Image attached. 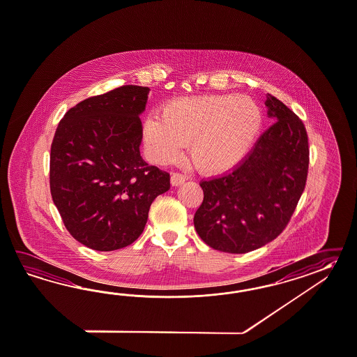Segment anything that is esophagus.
I'll use <instances>...</instances> for the list:
<instances>
[{"instance_id": "1", "label": "esophagus", "mask_w": 357, "mask_h": 357, "mask_svg": "<svg viewBox=\"0 0 357 357\" xmlns=\"http://www.w3.org/2000/svg\"><path fill=\"white\" fill-rule=\"evenodd\" d=\"M185 180H186V177L181 174H172L171 176V185L172 186H180V185H183L185 183Z\"/></svg>"}]
</instances>
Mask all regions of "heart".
<instances>
[{
    "label": "heart",
    "mask_w": 357,
    "mask_h": 357,
    "mask_svg": "<svg viewBox=\"0 0 357 357\" xmlns=\"http://www.w3.org/2000/svg\"><path fill=\"white\" fill-rule=\"evenodd\" d=\"M263 124L252 98L208 94L167 102L160 118L150 115L144 126L147 156L156 165H169L183 155L189 142L192 163L206 174H224L250 153Z\"/></svg>",
    "instance_id": "heart-1"
}]
</instances>
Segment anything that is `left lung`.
Returning <instances> with one entry per match:
<instances>
[{"instance_id":"left-lung-1","label":"left lung","mask_w":357,"mask_h":357,"mask_svg":"<svg viewBox=\"0 0 357 357\" xmlns=\"http://www.w3.org/2000/svg\"><path fill=\"white\" fill-rule=\"evenodd\" d=\"M273 124L233 169L202 180L204 198L194 227L208 246L245 254L281 234L302 197L308 163V137L302 120L266 94Z\"/></svg>"}]
</instances>
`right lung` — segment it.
<instances>
[{
	"label": "right lung",
	"instance_id": "right-lung-1",
	"mask_svg": "<svg viewBox=\"0 0 357 357\" xmlns=\"http://www.w3.org/2000/svg\"><path fill=\"white\" fill-rule=\"evenodd\" d=\"M146 86L126 85L66 112L50 150V192L64 227L97 251L133 243L169 174L139 154Z\"/></svg>",
	"mask_w": 357,
	"mask_h": 357
}]
</instances>
